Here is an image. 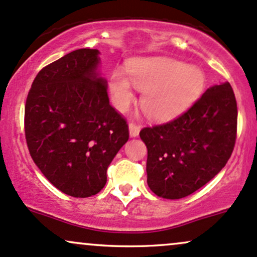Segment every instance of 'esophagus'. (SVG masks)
Returning a JSON list of instances; mask_svg holds the SVG:
<instances>
[{"mask_svg":"<svg viewBox=\"0 0 257 257\" xmlns=\"http://www.w3.org/2000/svg\"><path fill=\"white\" fill-rule=\"evenodd\" d=\"M128 128H130V136L131 137H137L138 135H140V131H141V126L138 125L137 122H130L128 123Z\"/></svg>","mask_w":257,"mask_h":257,"instance_id":"34e87169","label":"esophagus"}]
</instances>
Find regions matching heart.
<instances>
[{"mask_svg": "<svg viewBox=\"0 0 257 257\" xmlns=\"http://www.w3.org/2000/svg\"><path fill=\"white\" fill-rule=\"evenodd\" d=\"M130 80L143 91L141 105L148 116L166 120L182 113L204 90L205 75L197 66L170 58H146L128 63ZM110 90L115 104L126 109L134 102L131 83L120 71H114Z\"/></svg>", "mask_w": 257, "mask_h": 257, "instance_id": "heart-1", "label": "heart"}]
</instances>
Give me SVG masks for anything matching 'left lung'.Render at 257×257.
I'll return each mask as SVG.
<instances>
[{
	"label": "left lung",
	"mask_w": 257,
	"mask_h": 257,
	"mask_svg": "<svg viewBox=\"0 0 257 257\" xmlns=\"http://www.w3.org/2000/svg\"><path fill=\"white\" fill-rule=\"evenodd\" d=\"M238 108L228 82L207 88L169 122L141 130L148 149L147 183L158 197L181 199L223 169L234 149Z\"/></svg>",
	"instance_id": "8db88e82"
}]
</instances>
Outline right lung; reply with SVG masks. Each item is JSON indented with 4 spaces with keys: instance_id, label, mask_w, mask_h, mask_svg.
<instances>
[{
    "instance_id": "add662e5",
    "label": "right lung",
    "mask_w": 257,
    "mask_h": 257,
    "mask_svg": "<svg viewBox=\"0 0 257 257\" xmlns=\"http://www.w3.org/2000/svg\"><path fill=\"white\" fill-rule=\"evenodd\" d=\"M98 54L81 48L46 65L25 103V140L34 163L75 198L100 192L130 135L127 121L109 104L106 81L97 74Z\"/></svg>"
}]
</instances>
